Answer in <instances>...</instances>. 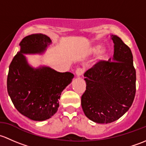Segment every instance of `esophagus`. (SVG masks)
Masks as SVG:
<instances>
[{"label": "esophagus", "mask_w": 146, "mask_h": 146, "mask_svg": "<svg viewBox=\"0 0 146 146\" xmlns=\"http://www.w3.org/2000/svg\"><path fill=\"white\" fill-rule=\"evenodd\" d=\"M75 73H76V75L77 76H81L83 75L84 74V70L82 68H77L76 70V72H75Z\"/></svg>", "instance_id": "34e87169"}]
</instances>
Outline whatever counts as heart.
<instances>
[{
	"mask_svg": "<svg viewBox=\"0 0 146 146\" xmlns=\"http://www.w3.org/2000/svg\"><path fill=\"white\" fill-rule=\"evenodd\" d=\"M86 52L88 55H94L98 53L97 59L98 61H103L106 59L108 55V50L106 48H102V46L99 43H95L87 48Z\"/></svg>",
	"mask_w": 146,
	"mask_h": 146,
	"instance_id": "obj_1",
	"label": "heart"
}]
</instances>
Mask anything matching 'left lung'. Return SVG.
I'll return each instance as SVG.
<instances>
[{
  "label": "left lung",
  "instance_id": "obj_1",
  "mask_svg": "<svg viewBox=\"0 0 146 146\" xmlns=\"http://www.w3.org/2000/svg\"><path fill=\"white\" fill-rule=\"evenodd\" d=\"M112 59L100 61L84 74L86 90L82 96L86 116L99 124L113 122L124 115L136 94V70L130 48L119 37L111 35Z\"/></svg>",
  "mask_w": 146,
  "mask_h": 146
}]
</instances>
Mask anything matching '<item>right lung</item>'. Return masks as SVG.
Wrapping results in <instances>:
<instances>
[{
    "mask_svg": "<svg viewBox=\"0 0 146 146\" xmlns=\"http://www.w3.org/2000/svg\"><path fill=\"white\" fill-rule=\"evenodd\" d=\"M51 43L44 34L27 36L19 43L20 50L9 67L7 88L12 102L22 115L34 121H44L56 113L61 94L74 78L71 72H59L45 65L35 68L29 64L25 55H41Z\"/></svg>",
    "mask_w": 146,
    "mask_h": 146,
    "instance_id": "right-lung-1",
    "label": "right lung"
}]
</instances>
